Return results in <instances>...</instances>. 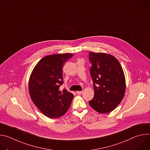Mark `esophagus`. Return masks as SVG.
Returning a JSON list of instances; mask_svg holds the SVG:
<instances>
[{
  "instance_id": "esophagus-1",
  "label": "esophagus",
  "mask_w": 150,
  "mask_h": 150,
  "mask_svg": "<svg viewBox=\"0 0 150 150\" xmlns=\"http://www.w3.org/2000/svg\"><path fill=\"white\" fill-rule=\"evenodd\" d=\"M76 93V94H78V95H81V94L82 93V91H77Z\"/></svg>"
}]
</instances>
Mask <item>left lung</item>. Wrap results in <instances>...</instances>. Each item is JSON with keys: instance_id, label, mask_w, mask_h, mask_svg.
<instances>
[{"instance_id": "left-lung-1", "label": "left lung", "mask_w": 150, "mask_h": 150, "mask_svg": "<svg viewBox=\"0 0 150 150\" xmlns=\"http://www.w3.org/2000/svg\"><path fill=\"white\" fill-rule=\"evenodd\" d=\"M89 60L94 90V98L89 104L97 112L108 113L120 104L125 95L123 69L115 57L107 53L90 52Z\"/></svg>"}]
</instances>
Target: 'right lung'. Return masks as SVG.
Segmentation results:
<instances>
[{
	"label": "right lung",
	"mask_w": 150,
	"mask_h": 150,
	"mask_svg": "<svg viewBox=\"0 0 150 150\" xmlns=\"http://www.w3.org/2000/svg\"><path fill=\"white\" fill-rule=\"evenodd\" d=\"M72 56L71 53H65L42 57L30 77L28 88L31 98L41 113L48 117L63 116L71 105L74 94L66 89H59L63 83L62 67Z\"/></svg>",
	"instance_id": "add662e5"
}]
</instances>
